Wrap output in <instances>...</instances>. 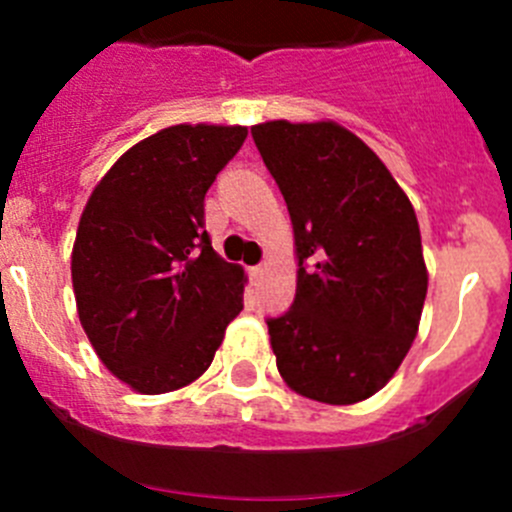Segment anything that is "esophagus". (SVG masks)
<instances>
[{"instance_id":"esophagus-1","label":"esophagus","mask_w":512,"mask_h":512,"mask_svg":"<svg viewBox=\"0 0 512 512\" xmlns=\"http://www.w3.org/2000/svg\"><path fill=\"white\" fill-rule=\"evenodd\" d=\"M248 274H251L253 282H261V279H264V274H266V269H264V266H253V269H248Z\"/></svg>"}]
</instances>
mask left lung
Instances as JSON below:
<instances>
[{
	"label": "left lung",
	"instance_id": "1",
	"mask_svg": "<svg viewBox=\"0 0 512 512\" xmlns=\"http://www.w3.org/2000/svg\"><path fill=\"white\" fill-rule=\"evenodd\" d=\"M295 228L297 295L266 320L289 390L354 405L395 377L428 292L408 194L359 135L333 120L251 128Z\"/></svg>",
	"mask_w": 512,
	"mask_h": 512
}]
</instances>
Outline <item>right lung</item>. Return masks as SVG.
<instances>
[{"instance_id": "add662e5", "label": "right lung", "mask_w": 512, "mask_h": 512, "mask_svg": "<svg viewBox=\"0 0 512 512\" xmlns=\"http://www.w3.org/2000/svg\"><path fill=\"white\" fill-rule=\"evenodd\" d=\"M243 125H171L117 158L81 212L71 282L81 328L140 395L182 390L210 369L243 310V266L205 230V194L246 140Z\"/></svg>"}]
</instances>
